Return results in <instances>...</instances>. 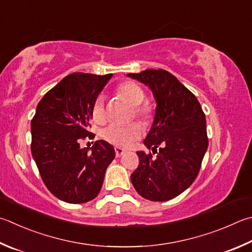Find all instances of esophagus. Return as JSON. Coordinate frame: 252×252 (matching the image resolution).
<instances>
[{
  "label": "esophagus",
  "mask_w": 252,
  "mask_h": 252,
  "mask_svg": "<svg viewBox=\"0 0 252 252\" xmlns=\"http://www.w3.org/2000/svg\"><path fill=\"white\" fill-rule=\"evenodd\" d=\"M114 151H116V157H117V158L122 157V155L126 154V150L119 148V146H116V148H114Z\"/></svg>",
  "instance_id": "1"
}]
</instances>
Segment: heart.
Segmentation results:
<instances>
[{
    "mask_svg": "<svg viewBox=\"0 0 252 252\" xmlns=\"http://www.w3.org/2000/svg\"><path fill=\"white\" fill-rule=\"evenodd\" d=\"M118 94L126 100L127 103L133 106V114L142 120L149 121L152 117L153 108L148 102H143L145 94L139 85L132 81H126L118 87ZM91 117L98 123L106 120V108H104V97L99 94L95 97L91 107ZM142 126L136 122L129 125H109L101 130V136L109 143L117 145L119 148H127L142 135Z\"/></svg>",
    "mask_w": 252,
    "mask_h": 252,
    "instance_id": "obj_1",
    "label": "heart"
}]
</instances>
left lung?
Here are the masks:
<instances>
[{"instance_id": "obj_1", "label": "left lung", "mask_w": 252, "mask_h": 252, "mask_svg": "<svg viewBox=\"0 0 252 252\" xmlns=\"http://www.w3.org/2000/svg\"><path fill=\"white\" fill-rule=\"evenodd\" d=\"M126 76L148 86L157 102L144 145L158 155L136 152L140 163L131 182L143 198L166 202L189 189L198 175L208 148L205 114L195 95L166 70Z\"/></svg>"}]
</instances>
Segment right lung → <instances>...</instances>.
Here are the masks:
<instances>
[{
  "instance_id": "add662e5",
  "label": "right lung",
  "mask_w": 252,
  "mask_h": 252,
  "mask_svg": "<svg viewBox=\"0 0 252 252\" xmlns=\"http://www.w3.org/2000/svg\"><path fill=\"white\" fill-rule=\"evenodd\" d=\"M112 74L68 75L44 95L31 122L32 155L50 193L63 202L82 204L97 197L116 152L103 140L80 148L93 138L91 107Z\"/></svg>"
}]
</instances>
